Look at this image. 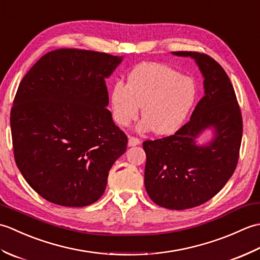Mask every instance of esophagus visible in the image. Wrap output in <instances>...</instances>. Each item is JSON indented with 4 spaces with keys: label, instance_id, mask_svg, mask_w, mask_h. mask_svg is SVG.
Masks as SVG:
<instances>
[{
    "label": "esophagus",
    "instance_id": "34e87169",
    "mask_svg": "<svg viewBox=\"0 0 260 260\" xmlns=\"http://www.w3.org/2000/svg\"><path fill=\"white\" fill-rule=\"evenodd\" d=\"M140 144H141V141L139 139H136V137H133V136L128 137V146H136Z\"/></svg>",
    "mask_w": 260,
    "mask_h": 260
}]
</instances>
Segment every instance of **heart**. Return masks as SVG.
Wrapping results in <instances>:
<instances>
[{
	"mask_svg": "<svg viewBox=\"0 0 260 260\" xmlns=\"http://www.w3.org/2000/svg\"><path fill=\"white\" fill-rule=\"evenodd\" d=\"M197 87L189 77L161 63H142L128 76L127 85L115 84L110 95L113 119L127 126L144 118L137 129L168 135L179 129L194 104Z\"/></svg>",
	"mask_w": 260,
	"mask_h": 260,
	"instance_id": "b5f03b06",
	"label": "heart"
}]
</instances>
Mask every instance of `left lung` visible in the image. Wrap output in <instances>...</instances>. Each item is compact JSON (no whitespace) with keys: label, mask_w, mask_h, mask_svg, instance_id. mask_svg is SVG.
Segmentation results:
<instances>
[{"label":"left lung","mask_w":260,"mask_h":260,"mask_svg":"<svg viewBox=\"0 0 260 260\" xmlns=\"http://www.w3.org/2000/svg\"><path fill=\"white\" fill-rule=\"evenodd\" d=\"M172 53L194 59L204 78V96L190 120L175 134L143 143L144 183L148 197L157 206L184 210L209 201L234 174L242 118L233 84L214 59L200 52ZM208 128L214 131V137L199 146L196 139Z\"/></svg>","instance_id":"left-lung-1"}]
</instances>
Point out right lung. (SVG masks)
<instances>
[{"mask_svg": "<svg viewBox=\"0 0 260 260\" xmlns=\"http://www.w3.org/2000/svg\"><path fill=\"white\" fill-rule=\"evenodd\" d=\"M123 58L58 49L20 82L10 117L14 158L46 200L79 208L103 196L110 168L127 147L106 108L105 82Z\"/></svg>", "mask_w": 260, "mask_h": 260, "instance_id": "obj_1", "label": "right lung"}]
</instances>
